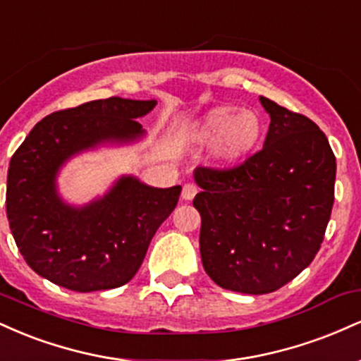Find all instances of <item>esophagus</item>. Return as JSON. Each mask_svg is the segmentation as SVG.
<instances>
[{
    "label": "esophagus",
    "mask_w": 361,
    "mask_h": 361,
    "mask_svg": "<svg viewBox=\"0 0 361 361\" xmlns=\"http://www.w3.org/2000/svg\"><path fill=\"white\" fill-rule=\"evenodd\" d=\"M197 192H198L197 186L192 183H186L183 186V190H181V198H183V200H192L195 195H197Z\"/></svg>",
    "instance_id": "1"
}]
</instances>
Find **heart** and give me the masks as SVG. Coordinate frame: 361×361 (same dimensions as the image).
Instances as JSON below:
<instances>
[{
  "mask_svg": "<svg viewBox=\"0 0 361 361\" xmlns=\"http://www.w3.org/2000/svg\"><path fill=\"white\" fill-rule=\"evenodd\" d=\"M193 139L212 144L215 157L222 163H235L247 157L263 137V122L256 111H238L234 106H214L195 123Z\"/></svg>",
  "mask_w": 361,
  "mask_h": 361,
  "instance_id": "1",
  "label": "heart"
}]
</instances>
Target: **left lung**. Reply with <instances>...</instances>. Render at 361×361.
I'll return each mask as SVG.
<instances>
[{
  "instance_id": "left-lung-1",
  "label": "left lung",
  "mask_w": 361,
  "mask_h": 361,
  "mask_svg": "<svg viewBox=\"0 0 361 361\" xmlns=\"http://www.w3.org/2000/svg\"><path fill=\"white\" fill-rule=\"evenodd\" d=\"M270 114L264 146L229 169L197 168L200 255L219 287L261 295L316 258L334 202L336 157L305 115L259 98Z\"/></svg>"
}]
</instances>
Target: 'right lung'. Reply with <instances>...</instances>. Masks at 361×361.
Masks as SVG:
<instances>
[{
    "label": "right lung",
    "mask_w": 361,
    "mask_h": 361,
    "mask_svg": "<svg viewBox=\"0 0 361 361\" xmlns=\"http://www.w3.org/2000/svg\"><path fill=\"white\" fill-rule=\"evenodd\" d=\"M156 100L111 97L54 111L32 128L8 168L6 215L16 246L37 275L74 292L126 285L149 243L175 210L181 186L154 188L122 176L82 207L66 204L56 178L68 159L100 144H126L146 132L135 118Z\"/></svg>",
    "instance_id": "1"
}]
</instances>
